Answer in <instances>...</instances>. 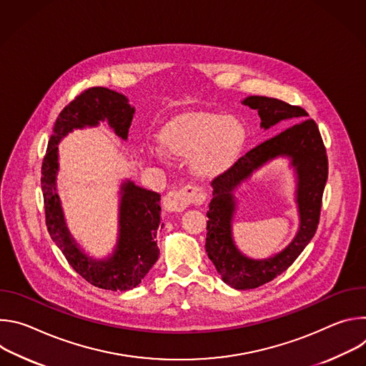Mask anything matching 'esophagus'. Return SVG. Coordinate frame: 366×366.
<instances>
[{
	"label": "esophagus",
	"mask_w": 366,
	"mask_h": 366,
	"mask_svg": "<svg viewBox=\"0 0 366 366\" xmlns=\"http://www.w3.org/2000/svg\"><path fill=\"white\" fill-rule=\"evenodd\" d=\"M205 201V194L198 187L185 185L169 191L164 198L165 210L171 213H181L191 204H202Z\"/></svg>",
	"instance_id": "1"
}]
</instances>
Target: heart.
<instances>
[{
    "mask_svg": "<svg viewBox=\"0 0 366 366\" xmlns=\"http://www.w3.org/2000/svg\"><path fill=\"white\" fill-rule=\"evenodd\" d=\"M244 139L246 130L242 122L220 114L184 117L164 134L168 149L182 158H192V168L202 178L226 174L237 161ZM152 150L158 158H165L161 147Z\"/></svg>",
    "mask_w": 366,
    "mask_h": 366,
    "instance_id": "b5f03b06",
    "label": "heart"
}]
</instances>
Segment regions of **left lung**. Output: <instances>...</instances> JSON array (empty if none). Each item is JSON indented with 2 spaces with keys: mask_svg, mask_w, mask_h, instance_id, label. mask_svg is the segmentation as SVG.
Masks as SVG:
<instances>
[{
  "mask_svg": "<svg viewBox=\"0 0 366 366\" xmlns=\"http://www.w3.org/2000/svg\"><path fill=\"white\" fill-rule=\"evenodd\" d=\"M244 106L257 110L260 127L291 120L294 126L246 152L223 175L212 181L213 199L207 212L205 252L222 280L236 290H252L264 285L285 272L315 236L322 210V198L327 181L326 147L315 120L298 106L252 95L243 99ZM278 155H288L297 172V203L300 229L295 240L282 252L268 259H250L235 247L231 236L234 214L232 191L253 170Z\"/></svg>",
  "mask_w": 366,
  "mask_h": 366,
  "instance_id": "1",
  "label": "left lung"
}]
</instances>
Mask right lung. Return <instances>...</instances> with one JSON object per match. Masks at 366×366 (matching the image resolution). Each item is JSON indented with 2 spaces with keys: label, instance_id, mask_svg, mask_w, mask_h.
<instances>
[{
  "label": "right lung",
  "instance_id": "add662e5",
  "mask_svg": "<svg viewBox=\"0 0 366 366\" xmlns=\"http://www.w3.org/2000/svg\"><path fill=\"white\" fill-rule=\"evenodd\" d=\"M134 109L129 99L109 88L92 86L82 91L61 112L54 134L49 139L41 164V191L47 232L62 250L68 264L91 285L127 291L137 287L159 257L156 233L161 224V195L134 185L132 181L122 184V202L119 217V240L113 254L95 260L86 256L71 236L56 194L58 143L74 129L98 126L107 120L114 133L127 139Z\"/></svg>",
  "mask_w": 366,
  "mask_h": 366
}]
</instances>
